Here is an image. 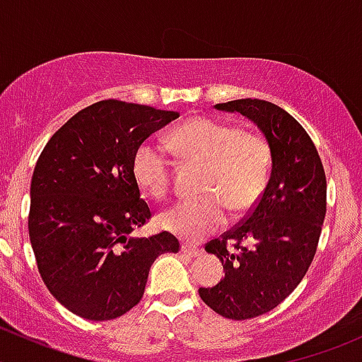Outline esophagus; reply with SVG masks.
Returning a JSON list of instances; mask_svg holds the SVG:
<instances>
[{
	"label": "esophagus",
	"mask_w": 362,
	"mask_h": 362,
	"mask_svg": "<svg viewBox=\"0 0 362 362\" xmlns=\"http://www.w3.org/2000/svg\"><path fill=\"white\" fill-rule=\"evenodd\" d=\"M182 252L191 255V257H199V255L203 254V250L198 249L196 245H192V243H182Z\"/></svg>",
	"instance_id": "obj_1"
}]
</instances>
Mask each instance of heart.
I'll return each mask as SVG.
<instances>
[{"mask_svg": "<svg viewBox=\"0 0 362 362\" xmlns=\"http://www.w3.org/2000/svg\"><path fill=\"white\" fill-rule=\"evenodd\" d=\"M171 147L184 158L206 164L203 198L168 208L159 222L166 231L198 242L224 226L228 208L245 214L261 198L272 168V148L257 131L238 129L211 117H194L170 134ZM136 184L160 198L170 189L171 160L163 144L145 140L133 156Z\"/></svg>", "mask_w": 362, "mask_h": 362, "instance_id": "b5f03b06", "label": "heart"}]
</instances>
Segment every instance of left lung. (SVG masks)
Masks as SVG:
<instances>
[{"label": "left lung", "mask_w": 362, "mask_h": 362, "mask_svg": "<svg viewBox=\"0 0 362 362\" xmlns=\"http://www.w3.org/2000/svg\"><path fill=\"white\" fill-rule=\"evenodd\" d=\"M215 108L242 113L272 148V175L257 204L204 247L226 273L217 286L199 287V296L218 315L245 320L279 306L308 272L326 217V173L312 138L284 108L250 98Z\"/></svg>", "instance_id": "obj_1"}]
</instances>
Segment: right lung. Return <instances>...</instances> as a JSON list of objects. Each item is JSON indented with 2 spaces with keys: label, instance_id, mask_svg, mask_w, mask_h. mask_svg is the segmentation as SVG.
<instances>
[{
  "label": "right lung",
  "instance_id": "obj_1",
  "mask_svg": "<svg viewBox=\"0 0 362 362\" xmlns=\"http://www.w3.org/2000/svg\"><path fill=\"white\" fill-rule=\"evenodd\" d=\"M178 112L105 100L71 117L36 160L29 240L50 294L75 315L110 320L144 296L148 269L177 254L171 233L136 238L152 211L133 175L138 145Z\"/></svg>",
  "mask_w": 362,
  "mask_h": 362
}]
</instances>
